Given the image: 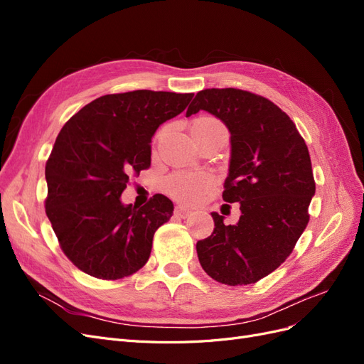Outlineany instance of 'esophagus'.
Wrapping results in <instances>:
<instances>
[{"label":"esophagus","mask_w":364,"mask_h":364,"mask_svg":"<svg viewBox=\"0 0 364 364\" xmlns=\"http://www.w3.org/2000/svg\"><path fill=\"white\" fill-rule=\"evenodd\" d=\"M174 214L178 215V217L185 218V217H188V215L191 214V209L185 208V206H182V205H176V206H174Z\"/></svg>","instance_id":"1"}]
</instances>
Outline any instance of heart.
Instances as JSON below:
<instances>
[{
  "mask_svg": "<svg viewBox=\"0 0 364 364\" xmlns=\"http://www.w3.org/2000/svg\"><path fill=\"white\" fill-rule=\"evenodd\" d=\"M191 130H222L226 132L223 124L213 117H200L197 118ZM215 179L208 171H188V173H176L165 182V190L174 199L181 202H197L211 190Z\"/></svg>",
  "mask_w": 364,
  "mask_h": 364,
  "instance_id": "heart-1",
  "label": "heart"
}]
</instances>
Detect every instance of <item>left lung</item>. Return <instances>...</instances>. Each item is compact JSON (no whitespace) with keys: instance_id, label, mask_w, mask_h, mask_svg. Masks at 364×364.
I'll list each match as a JSON object with an SVG mask.
<instances>
[{"instance_id":"obj_1","label":"left lung","mask_w":364,"mask_h":364,"mask_svg":"<svg viewBox=\"0 0 364 364\" xmlns=\"http://www.w3.org/2000/svg\"><path fill=\"white\" fill-rule=\"evenodd\" d=\"M199 111L222 119L230 134L223 200L240 203V220L197 241L203 270L226 285H247L277 270L308 225L316 193L311 159L290 117L267 98L225 87L197 92L186 117Z\"/></svg>"}]
</instances>
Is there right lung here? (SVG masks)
Instances as JSON below:
<instances>
[{
  "label": "right lung",
  "instance_id": "add662e5",
  "mask_svg": "<svg viewBox=\"0 0 364 364\" xmlns=\"http://www.w3.org/2000/svg\"><path fill=\"white\" fill-rule=\"evenodd\" d=\"M194 94L139 90L109 94L62 127L46 165V213L65 255L98 279H121L147 262L153 235L173 202H121L132 174L150 167L151 136L185 111Z\"/></svg>",
  "mask_w": 364,
  "mask_h": 364
}]
</instances>
